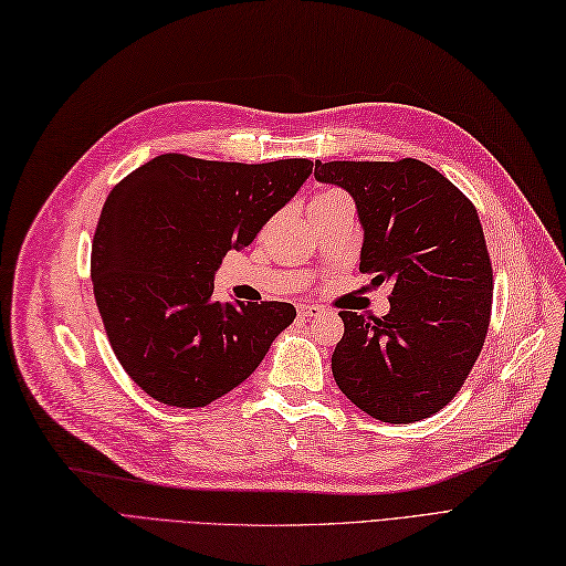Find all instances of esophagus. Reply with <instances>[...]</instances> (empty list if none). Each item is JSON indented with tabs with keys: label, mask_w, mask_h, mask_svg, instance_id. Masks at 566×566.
Returning <instances> with one entry per match:
<instances>
[{
	"label": "esophagus",
	"mask_w": 566,
	"mask_h": 566,
	"mask_svg": "<svg viewBox=\"0 0 566 566\" xmlns=\"http://www.w3.org/2000/svg\"><path fill=\"white\" fill-rule=\"evenodd\" d=\"M322 312H324V307H319V305H301L298 307V317L301 319H310V317L322 315Z\"/></svg>",
	"instance_id": "obj_1"
}]
</instances>
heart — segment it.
<instances>
[{"label":"heart","instance_id":"1","mask_svg":"<svg viewBox=\"0 0 566 566\" xmlns=\"http://www.w3.org/2000/svg\"><path fill=\"white\" fill-rule=\"evenodd\" d=\"M333 198H345V193L333 191V188H326V191H319L315 198H312L310 205H319V202H326V200H333Z\"/></svg>","mask_w":566,"mask_h":566}]
</instances>
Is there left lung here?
Returning a JSON list of instances; mask_svg holds the SVG:
<instances>
[{"label": "left lung", "instance_id": "obj_1", "mask_svg": "<svg viewBox=\"0 0 566 566\" xmlns=\"http://www.w3.org/2000/svg\"><path fill=\"white\" fill-rule=\"evenodd\" d=\"M315 177L354 198L359 270L391 282L385 317L340 312L333 378L375 420L420 422L454 399L488 336L492 263L475 207L415 158L317 160Z\"/></svg>", "mask_w": 566, "mask_h": 566}]
</instances>
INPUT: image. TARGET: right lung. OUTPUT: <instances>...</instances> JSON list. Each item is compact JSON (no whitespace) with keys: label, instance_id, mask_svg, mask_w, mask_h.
<instances>
[{"label":"right lung","instance_id":"add662e5","mask_svg":"<svg viewBox=\"0 0 566 566\" xmlns=\"http://www.w3.org/2000/svg\"><path fill=\"white\" fill-rule=\"evenodd\" d=\"M312 160L219 163L163 154L118 181L102 207L91 277L125 373L177 408L242 385L296 319L291 303H219L214 275L298 193Z\"/></svg>","mask_w":566,"mask_h":566}]
</instances>
